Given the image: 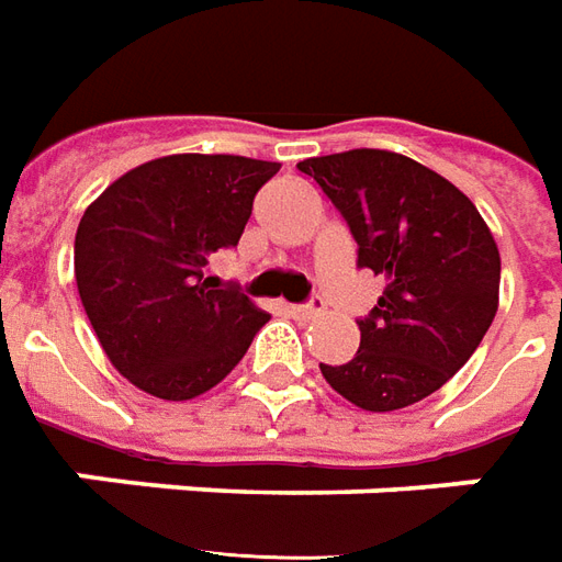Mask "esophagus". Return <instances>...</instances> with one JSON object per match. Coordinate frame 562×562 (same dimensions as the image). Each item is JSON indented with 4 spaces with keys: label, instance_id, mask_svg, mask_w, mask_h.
I'll use <instances>...</instances> for the list:
<instances>
[{
    "label": "esophagus",
    "instance_id": "obj_1",
    "mask_svg": "<svg viewBox=\"0 0 562 562\" xmlns=\"http://www.w3.org/2000/svg\"><path fill=\"white\" fill-rule=\"evenodd\" d=\"M319 313H322L319 297H313V301H307V304H292L294 319H316Z\"/></svg>",
    "mask_w": 562,
    "mask_h": 562
}]
</instances>
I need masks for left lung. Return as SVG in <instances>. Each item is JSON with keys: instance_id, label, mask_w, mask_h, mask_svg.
<instances>
[{"instance_id": "8db88e82", "label": "left lung", "mask_w": 562, "mask_h": 562, "mask_svg": "<svg viewBox=\"0 0 562 562\" xmlns=\"http://www.w3.org/2000/svg\"><path fill=\"white\" fill-rule=\"evenodd\" d=\"M310 176L344 215L356 265L386 280L359 319L362 344L322 376L362 411H398L441 390L472 359L499 307V249L474 203L417 160L352 148L307 158Z\"/></svg>"}]
</instances>
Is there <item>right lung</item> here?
Segmentation results:
<instances>
[{
    "instance_id": "1",
    "label": "right lung",
    "mask_w": 562,
    "mask_h": 562,
    "mask_svg": "<svg viewBox=\"0 0 562 562\" xmlns=\"http://www.w3.org/2000/svg\"><path fill=\"white\" fill-rule=\"evenodd\" d=\"M280 164L240 155H170L124 172L76 234V282L109 362L148 395L186 402L213 390L270 319L206 277L234 249Z\"/></svg>"
}]
</instances>
